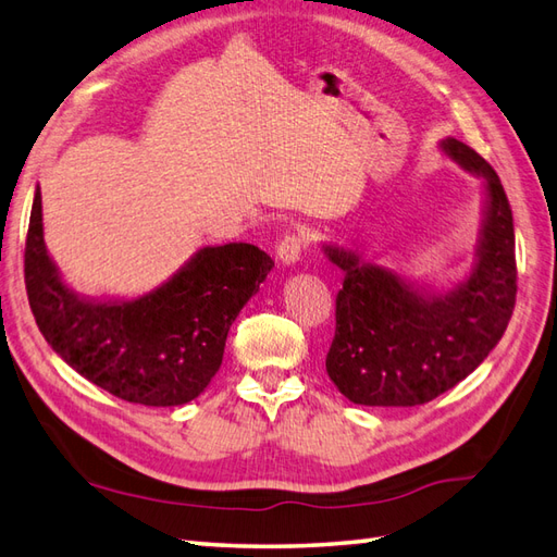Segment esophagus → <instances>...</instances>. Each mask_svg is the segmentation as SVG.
Returning a JSON list of instances; mask_svg holds the SVG:
<instances>
[{"mask_svg":"<svg viewBox=\"0 0 557 557\" xmlns=\"http://www.w3.org/2000/svg\"><path fill=\"white\" fill-rule=\"evenodd\" d=\"M306 249V237L301 235H287L280 245H277V259L282 265H294L298 259H301V251Z\"/></svg>","mask_w":557,"mask_h":557,"instance_id":"1","label":"esophagus"}]
</instances>
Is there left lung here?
Returning a JSON list of instances; mask_svg holds the SVG:
<instances>
[{
  "instance_id": "1",
  "label": "left lung",
  "mask_w": 557,
  "mask_h": 557,
  "mask_svg": "<svg viewBox=\"0 0 557 557\" xmlns=\"http://www.w3.org/2000/svg\"><path fill=\"white\" fill-rule=\"evenodd\" d=\"M437 146L480 178L473 263L461 280L437 289L367 261L358 249L322 245L344 273L326 374L355 405L417 407L435 400L496 348L516 306V231L504 185L466 143L447 136Z\"/></svg>"
}]
</instances>
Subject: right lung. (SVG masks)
<instances>
[{"label":"right lung","instance_id":"obj_1","mask_svg":"<svg viewBox=\"0 0 557 557\" xmlns=\"http://www.w3.org/2000/svg\"><path fill=\"white\" fill-rule=\"evenodd\" d=\"M275 261L247 245L199 247L160 287L98 298L63 280L45 242L39 185L25 242V287L53 352L120 400L181 407L202 395L223 362L239 310Z\"/></svg>","mask_w":557,"mask_h":557}]
</instances>
